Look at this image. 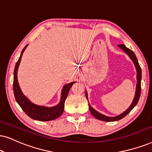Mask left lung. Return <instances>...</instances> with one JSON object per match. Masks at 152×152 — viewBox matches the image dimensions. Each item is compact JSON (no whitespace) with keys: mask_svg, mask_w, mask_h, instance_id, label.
<instances>
[{"mask_svg":"<svg viewBox=\"0 0 152 152\" xmlns=\"http://www.w3.org/2000/svg\"><path fill=\"white\" fill-rule=\"evenodd\" d=\"M120 48H121L123 50H124L125 53H126L127 55L129 56V57L131 59V60L133 62L134 64H135L136 71H137V86H136V91H135V97H134L133 101L131 104V105L129 107L127 110L125 111L124 113H122L121 114L118 115V116H115V117H109L104 116V115L100 114L98 111L95 110L93 107H92L89 104V109L90 111V113L93 114V116L95 117V118L99 119L100 121H107V122H111V121H118L120 119L124 118L125 116L127 115L128 113L130 112V111L132 110V109L134 108L137 104L138 101H139L140 97V93H141V80H142V70L141 68H140L139 63H138V61L137 59V57H136L135 53H133V51L130 50L128 48H126L125 45L124 44H121V45H118ZM86 98L88 99V94L87 92H86Z\"/></svg>","mask_w":152,"mask_h":152,"instance_id":"left-lung-1","label":"left lung"}]
</instances>
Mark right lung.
Listing matches in <instances>:
<instances>
[{"instance_id": "obj_1", "label": "right lung", "mask_w": 152, "mask_h": 152, "mask_svg": "<svg viewBox=\"0 0 152 152\" xmlns=\"http://www.w3.org/2000/svg\"><path fill=\"white\" fill-rule=\"evenodd\" d=\"M28 45H26L22 50L21 53L20 57L15 65L14 70V80H13V91L15 99L17 102L19 104L23 111L28 115L30 118L34 120L40 121H48L55 120L62 114L64 109V102L66 100L69 91L73 84L76 82H72L70 83H67L62 88V94H61L60 102L55 107H48L44 106H40L36 104L31 102L27 97L25 96L19 86L18 80H17V70H18L19 65H20L21 59L23 55V53L26 48Z\"/></svg>"}]
</instances>
